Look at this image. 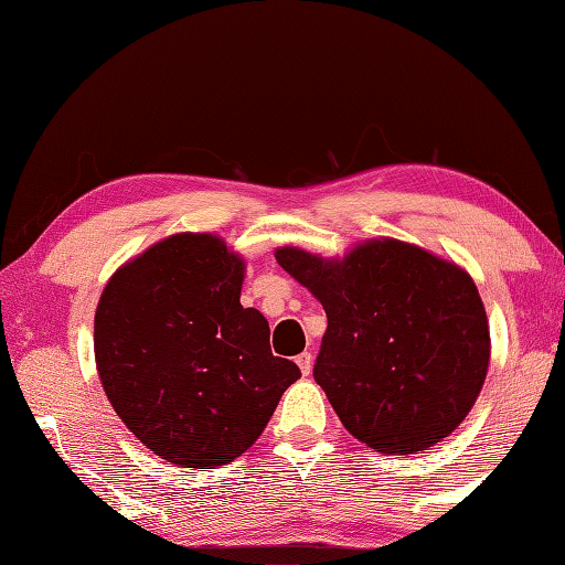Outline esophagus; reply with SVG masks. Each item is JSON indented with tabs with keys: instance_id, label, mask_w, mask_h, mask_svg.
<instances>
[{
	"instance_id": "34e87169",
	"label": "esophagus",
	"mask_w": 565,
	"mask_h": 565,
	"mask_svg": "<svg viewBox=\"0 0 565 565\" xmlns=\"http://www.w3.org/2000/svg\"><path fill=\"white\" fill-rule=\"evenodd\" d=\"M297 365H299V370H302L305 377H309V374H311V365H315V358H311V353L297 355Z\"/></svg>"
}]
</instances>
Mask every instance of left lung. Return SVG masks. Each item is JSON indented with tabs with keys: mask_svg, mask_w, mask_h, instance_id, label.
I'll return each instance as SVG.
<instances>
[{
	"mask_svg": "<svg viewBox=\"0 0 565 565\" xmlns=\"http://www.w3.org/2000/svg\"><path fill=\"white\" fill-rule=\"evenodd\" d=\"M275 260L326 311L315 380L350 435L413 455L469 416L491 333L467 270L398 239L362 242L343 258L282 246Z\"/></svg>",
	"mask_w": 565,
	"mask_h": 565,
	"instance_id": "8db88e82",
	"label": "left lung"
}]
</instances>
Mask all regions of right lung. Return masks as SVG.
<instances>
[{
	"instance_id": "right-lung-1",
	"label": "right lung",
	"mask_w": 565,
	"mask_h": 565,
	"mask_svg": "<svg viewBox=\"0 0 565 565\" xmlns=\"http://www.w3.org/2000/svg\"><path fill=\"white\" fill-rule=\"evenodd\" d=\"M244 258L215 234H173L120 266L94 317L96 370L113 411L147 449L183 469H215L254 445L292 360L244 309Z\"/></svg>"
}]
</instances>
